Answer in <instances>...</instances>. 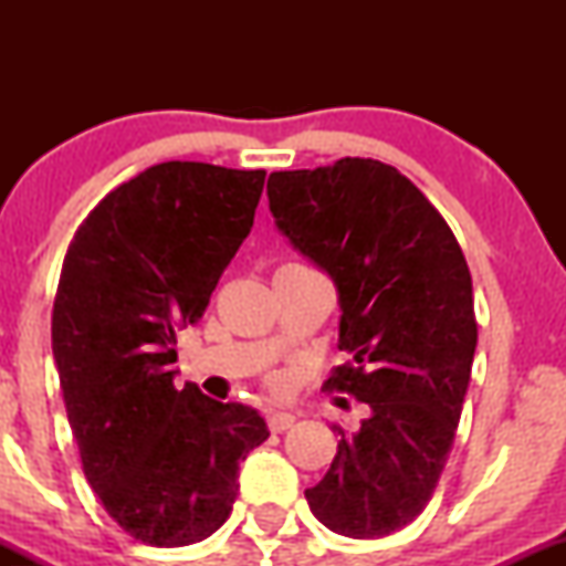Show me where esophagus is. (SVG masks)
Returning <instances> with one entry per match:
<instances>
[{
	"instance_id": "esophagus-1",
	"label": "esophagus",
	"mask_w": 566,
	"mask_h": 566,
	"mask_svg": "<svg viewBox=\"0 0 566 566\" xmlns=\"http://www.w3.org/2000/svg\"><path fill=\"white\" fill-rule=\"evenodd\" d=\"M265 420H269L271 431H274V433H284V431H287V428H292V423H295V415H290V412H276V409H274V412H269V418H265Z\"/></svg>"
}]
</instances>
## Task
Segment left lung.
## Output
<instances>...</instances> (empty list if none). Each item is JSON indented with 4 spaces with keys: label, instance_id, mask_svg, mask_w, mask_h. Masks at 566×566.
Listing matches in <instances>:
<instances>
[{
    "label": "left lung",
    "instance_id": "1",
    "mask_svg": "<svg viewBox=\"0 0 566 566\" xmlns=\"http://www.w3.org/2000/svg\"><path fill=\"white\" fill-rule=\"evenodd\" d=\"M269 210L335 282L340 324L329 391L369 407L340 433L308 509L346 537H386L431 500L469 391L476 316L458 239L412 180L375 159L271 172Z\"/></svg>",
    "mask_w": 566,
    "mask_h": 566
}]
</instances>
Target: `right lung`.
<instances>
[{
  "label": "right lung",
  "mask_w": 566,
  "mask_h": 566,
  "mask_svg": "<svg viewBox=\"0 0 566 566\" xmlns=\"http://www.w3.org/2000/svg\"><path fill=\"white\" fill-rule=\"evenodd\" d=\"M263 170L161 161L76 231L53 305V356L82 469L135 541L178 548L229 518L239 463L269 439L258 409L175 388L197 324L255 220Z\"/></svg>",
  "instance_id": "obj_1"
}]
</instances>
